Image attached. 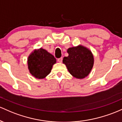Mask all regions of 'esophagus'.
<instances>
[{"label":"esophagus","mask_w":122,"mask_h":122,"mask_svg":"<svg viewBox=\"0 0 122 122\" xmlns=\"http://www.w3.org/2000/svg\"><path fill=\"white\" fill-rule=\"evenodd\" d=\"M62 61H63V57H60V58H59L58 59H57V61H58L59 63L62 62Z\"/></svg>","instance_id":"34e87169"}]
</instances>
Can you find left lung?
<instances>
[{
    "mask_svg": "<svg viewBox=\"0 0 122 122\" xmlns=\"http://www.w3.org/2000/svg\"><path fill=\"white\" fill-rule=\"evenodd\" d=\"M68 56L64 57L65 63L70 73L76 78L82 79L88 76L93 67V56L91 51L82 46L70 48Z\"/></svg>",
    "mask_w": 122,
    "mask_h": 122,
    "instance_id": "left-lung-1",
    "label": "left lung"
}]
</instances>
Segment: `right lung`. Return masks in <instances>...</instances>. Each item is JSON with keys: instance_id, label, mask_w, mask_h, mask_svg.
<instances>
[{"instance_id": "1", "label": "right lung", "mask_w": 122, "mask_h": 122, "mask_svg": "<svg viewBox=\"0 0 122 122\" xmlns=\"http://www.w3.org/2000/svg\"><path fill=\"white\" fill-rule=\"evenodd\" d=\"M56 60L52 55L40 48L35 50L28 57V68L35 78H44L50 73Z\"/></svg>"}]
</instances>
